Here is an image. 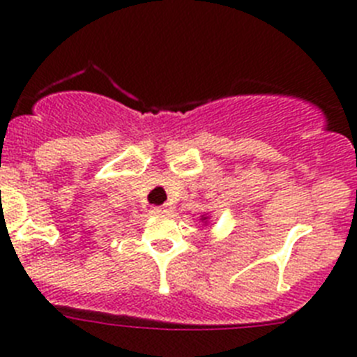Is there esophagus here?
<instances>
[{
    "label": "esophagus",
    "mask_w": 357,
    "mask_h": 357,
    "mask_svg": "<svg viewBox=\"0 0 357 357\" xmlns=\"http://www.w3.org/2000/svg\"><path fill=\"white\" fill-rule=\"evenodd\" d=\"M169 207L168 206H160V207H153V214H168Z\"/></svg>",
    "instance_id": "1"
}]
</instances>
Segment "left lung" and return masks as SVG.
Instances as JSON below:
<instances>
[{
	"label": "left lung",
	"mask_w": 357,
	"mask_h": 357,
	"mask_svg": "<svg viewBox=\"0 0 357 357\" xmlns=\"http://www.w3.org/2000/svg\"><path fill=\"white\" fill-rule=\"evenodd\" d=\"M202 220H207V218H206V216H204V218H202Z\"/></svg>",
	"instance_id": "1"
}]
</instances>
